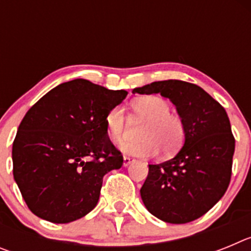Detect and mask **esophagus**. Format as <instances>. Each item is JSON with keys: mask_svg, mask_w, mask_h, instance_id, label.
I'll return each mask as SVG.
<instances>
[{"mask_svg": "<svg viewBox=\"0 0 251 251\" xmlns=\"http://www.w3.org/2000/svg\"><path fill=\"white\" fill-rule=\"evenodd\" d=\"M134 161H136V159L132 158V157L123 156V166H124V167H128V166H129L130 163H133Z\"/></svg>", "mask_w": 251, "mask_h": 251, "instance_id": "obj_1", "label": "esophagus"}]
</instances>
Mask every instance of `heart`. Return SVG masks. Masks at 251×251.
<instances>
[{
  "label": "heart",
  "instance_id": "b5f03b06",
  "mask_svg": "<svg viewBox=\"0 0 251 251\" xmlns=\"http://www.w3.org/2000/svg\"><path fill=\"white\" fill-rule=\"evenodd\" d=\"M134 114L147 122L142 132L145 141H124L119 145L122 152L132 156H154L161 150L172 154L185 141V123L178 114L171 113L170 103L158 95H145L130 104ZM106 133L113 142L122 141L126 130V113L122 106H113L105 115Z\"/></svg>",
  "mask_w": 251,
  "mask_h": 251
}]
</instances>
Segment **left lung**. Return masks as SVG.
I'll return each mask as SVG.
<instances>
[{
    "label": "left lung",
    "mask_w": 251,
    "mask_h": 251,
    "mask_svg": "<svg viewBox=\"0 0 251 251\" xmlns=\"http://www.w3.org/2000/svg\"><path fill=\"white\" fill-rule=\"evenodd\" d=\"M133 93H159L170 99L186 129L183 147L174 158L148 165L142 201L165 223L196 220L214 207L229 187L235 151L229 117L202 88L182 80L154 81Z\"/></svg>",
    "instance_id": "obj_1"
}]
</instances>
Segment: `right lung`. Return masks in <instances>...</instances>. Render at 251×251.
<instances>
[{
    "instance_id": "obj_1",
    "label": "right lung",
    "mask_w": 251,
    "mask_h": 251,
    "mask_svg": "<svg viewBox=\"0 0 251 251\" xmlns=\"http://www.w3.org/2000/svg\"><path fill=\"white\" fill-rule=\"evenodd\" d=\"M127 94L74 79L28 109L13 141L12 162L13 178L32 214L68 224L97 206L104 175L123 165L105 115Z\"/></svg>"
}]
</instances>
